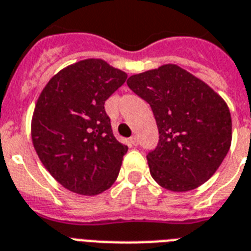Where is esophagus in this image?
<instances>
[{"label": "esophagus", "instance_id": "obj_1", "mask_svg": "<svg viewBox=\"0 0 251 251\" xmlns=\"http://www.w3.org/2000/svg\"><path fill=\"white\" fill-rule=\"evenodd\" d=\"M129 141H131V144L133 145V147H136V145L139 144V140H137V137H136V136H132L131 139H129Z\"/></svg>", "mask_w": 251, "mask_h": 251}]
</instances>
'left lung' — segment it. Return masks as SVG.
<instances>
[{
    "label": "left lung",
    "instance_id": "left-lung-1",
    "mask_svg": "<svg viewBox=\"0 0 251 251\" xmlns=\"http://www.w3.org/2000/svg\"><path fill=\"white\" fill-rule=\"evenodd\" d=\"M128 87L151 104L160 140L147 154L161 187L184 192L215 174L232 143V118L220 95L178 65L133 75Z\"/></svg>",
    "mask_w": 251,
    "mask_h": 251
}]
</instances>
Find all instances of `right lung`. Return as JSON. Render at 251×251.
<instances>
[{"mask_svg": "<svg viewBox=\"0 0 251 251\" xmlns=\"http://www.w3.org/2000/svg\"><path fill=\"white\" fill-rule=\"evenodd\" d=\"M127 79L100 59H87L55 75L39 95L31 136L44 168L79 195H98L119 176L128 147L112 133L104 102Z\"/></svg>", "mask_w": 251, "mask_h": 251, "instance_id": "obj_1", "label": "right lung"}]
</instances>
